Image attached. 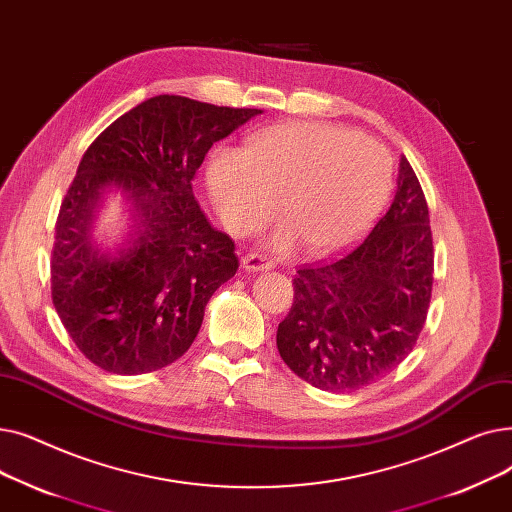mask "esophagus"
<instances>
[{
	"label": "esophagus",
	"mask_w": 512,
	"mask_h": 512,
	"mask_svg": "<svg viewBox=\"0 0 512 512\" xmlns=\"http://www.w3.org/2000/svg\"><path fill=\"white\" fill-rule=\"evenodd\" d=\"M241 266L248 273H260V271H271L273 260L266 258L264 254H246L241 258Z\"/></svg>",
	"instance_id": "obj_1"
}]
</instances>
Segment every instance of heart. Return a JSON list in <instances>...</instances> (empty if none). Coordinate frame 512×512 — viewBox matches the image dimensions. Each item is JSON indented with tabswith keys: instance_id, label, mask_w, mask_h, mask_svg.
<instances>
[{
	"instance_id": "heart-1",
	"label": "heart",
	"mask_w": 512,
	"mask_h": 512,
	"mask_svg": "<svg viewBox=\"0 0 512 512\" xmlns=\"http://www.w3.org/2000/svg\"><path fill=\"white\" fill-rule=\"evenodd\" d=\"M210 196L231 233L269 221L275 200L285 223L271 246L304 243L314 256L346 248L383 208L392 158L383 145L319 120L275 125L250 137L246 150L221 145L206 166Z\"/></svg>"
}]
</instances>
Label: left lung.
Returning a JSON list of instances; mask_svg holds the SVG:
<instances>
[{"mask_svg": "<svg viewBox=\"0 0 512 512\" xmlns=\"http://www.w3.org/2000/svg\"><path fill=\"white\" fill-rule=\"evenodd\" d=\"M433 285L429 208L400 158L392 206L358 248L294 279V304L277 329L287 367L325 392L367 387L412 352Z\"/></svg>", "mask_w": 512, "mask_h": 512, "instance_id": "1", "label": "left lung"}]
</instances>
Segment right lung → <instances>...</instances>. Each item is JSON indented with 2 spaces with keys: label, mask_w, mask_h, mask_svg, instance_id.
<instances>
[{
  "label": "right lung",
  "mask_w": 512,
  "mask_h": 512,
  "mask_svg": "<svg viewBox=\"0 0 512 512\" xmlns=\"http://www.w3.org/2000/svg\"><path fill=\"white\" fill-rule=\"evenodd\" d=\"M258 114L156 95L89 145L58 214L52 300L72 342L100 369L158 371L193 344L208 300L239 262L191 181L212 145ZM110 192L130 212V231L114 249L94 241Z\"/></svg>",
  "instance_id": "obj_1"
}]
</instances>
